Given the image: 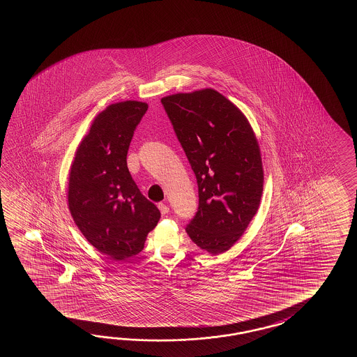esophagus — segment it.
Wrapping results in <instances>:
<instances>
[{
  "instance_id": "1",
  "label": "esophagus",
  "mask_w": 357,
  "mask_h": 357,
  "mask_svg": "<svg viewBox=\"0 0 357 357\" xmlns=\"http://www.w3.org/2000/svg\"><path fill=\"white\" fill-rule=\"evenodd\" d=\"M158 209H160V212L162 215H166V214L169 212V208H168L167 205L163 204V203H160V204H158Z\"/></svg>"
}]
</instances>
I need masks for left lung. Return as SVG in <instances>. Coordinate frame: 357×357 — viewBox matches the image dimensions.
Returning a JSON list of instances; mask_svg holds the SVG:
<instances>
[{
	"instance_id": "left-lung-1",
	"label": "left lung",
	"mask_w": 357,
	"mask_h": 357,
	"mask_svg": "<svg viewBox=\"0 0 357 357\" xmlns=\"http://www.w3.org/2000/svg\"><path fill=\"white\" fill-rule=\"evenodd\" d=\"M199 186L192 243L218 255L240 240L257 214L264 171L258 139L243 111L205 88L160 99Z\"/></svg>"
}]
</instances>
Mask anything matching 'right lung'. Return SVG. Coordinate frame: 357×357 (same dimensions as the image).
Instances as JSON below:
<instances>
[{
  "label": "right lung",
  "mask_w": 357,
  "mask_h": 357,
  "mask_svg": "<svg viewBox=\"0 0 357 357\" xmlns=\"http://www.w3.org/2000/svg\"><path fill=\"white\" fill-rule=\"evenodd\" d=\"M148 103L123 100L91 122L70 166L68 211L88 243L114 260L143 250L160 218L158 208L137 189L126 155Z\"/></svg>",
  "instance_id": "obj_1"
}]
</instances>
